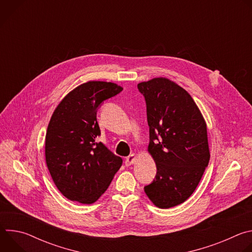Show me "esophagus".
<instances>
[{"mask_svg":"<svg viewBox=\"0 0 252 252\" xmlns=\"http://www.w3.org/2000/svg\"><path fill=\"white\" fill-rule=\"evenodd\" d=\"M135 160H136V155L132 154V155L128 156V157L126 158L125 163H126V166H128V165H131L132 163H134V162H135Z\"/></svg>","mask_w":252,"mask_h":252,"instance_id":"esophagus-1","label":"esophagus"}]
</instances>
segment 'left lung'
<instances>
[{"instance_id": "obj_1", "label": "left lung", "mask_w": 252, "mask_h": 252, "mask_svg": "<svg viewBox=\"0 0 252 252\" xmlns=\"http://www.w3.org/2000/svg\"><path fill=\"white\" fill-rule=\"evenodd\" d=\"M137 89L146 99L148 150L157 164L145 191L156 206L173 207L193 193L208 165L206 124L190 94L168 79L142 82Z\"/></svg>"}]
</instances>
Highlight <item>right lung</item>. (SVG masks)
I'll list each match as a JSON object with an SVG mask.
<instances>
[{
    "label": "right lung",
    "instance_id": "right-lung-1",
    "mask_svg": "<svg viewBox=\"0 0 252 252\" xmlns=\"http://www.w3.org/2000/svg\"><path fill=\"white\" fill-rule=\"evenodd\" d=\"M123 91L114 83L92 81L69 92L59 103L46 134V162L67 199L94 203L107 189L123 163L102 142L96 112L103 100Z\"/></svg>",
    "mask_w": 252,
    "mask_h": 252
}]
</instances>
